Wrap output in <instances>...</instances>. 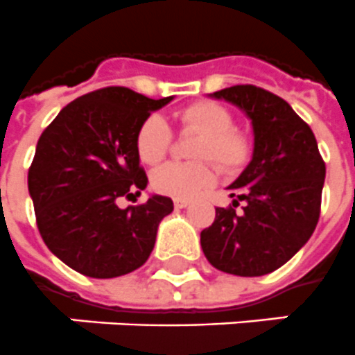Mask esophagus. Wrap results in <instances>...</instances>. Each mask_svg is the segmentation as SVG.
Masks as SVG:
<instances>
[{
  "instance_id": "obj_1",
  "label": "esophagus",
  "mask_w": 355,
  "mask_h": 355,
  "mask_svg": "<svg viewBox=\"0 0 355 355\" xmlns=\"http://www.w3.org/2000/svg\"><path fill=\"white\" fill-rule=\"evenodd\" d=\"M189 205H191V200H187V198H175L174 200L175 209H185Z\"/></svg>"
}]
</instances>
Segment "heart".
<instances>
[{"label":"heart","mask_w":355,"mask_h":355,"mask_svg":"<svg viewBox=\"0 0 355 355\" xmlns=\"http://www.w3.org/2000/svg\"><path fill=\"white\" fill-rule=\"evenodd\" d=\"M181 126L200 133L192 150L198 163H168L152 174L155 192L172 198H192L216 181V170L236 172L249 161L251 141L242 130L234 128V117L225 106L212 101L196 102L180 113ZM172 146V130L161 115H150L139 126L135 148L144 164H159Z\"/></svg>","instance_id":"heart-1"}]
</instances>
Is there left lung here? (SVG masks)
Wrapping results in <instances>:
<instances>
[{
  "instance_id": "left-lung-1",
  "label": "left lung",
  "mask_w": 355,
  "mask_h": 355,
  "mask_svg": "<svg viewBox=\"0 0 355 355\" xmlns=\"http://www.w3.org/2000/svg\"><path fill=\"white\" fill-rule=\"evenodd\" d=\"M225 98L253 123V159L232 185L227 209L218 207L201 231L207 260L223 273L260 277L284 266L315 231L326 166L311 128L284 98L251 84L225 87ZM244 201L242 213L236 212Z\"/></svg>"
}]
</instances>
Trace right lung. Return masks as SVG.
I'll return each instance as SVG.
<instances>
[{
    "mask_svg": "<svg viewBox=\"0 0 355 355\" xmlns=\"http://www.w3.org/2000/svg\"><path fill=\"white\" fill-rule=\"evenodd\" d=\"M170 101L102 87L69 102L40 135L29 168L36 225L51 253L71 269L113 279L148 260L159 222L174 203L152 196L121 209L117 201L146 189L135 135Z\"/></svg>",
    "mask_w": 355,
    "mask_h": 355,
    "instance_id": "1",
    "label": "right lung"
}]
</instances>
